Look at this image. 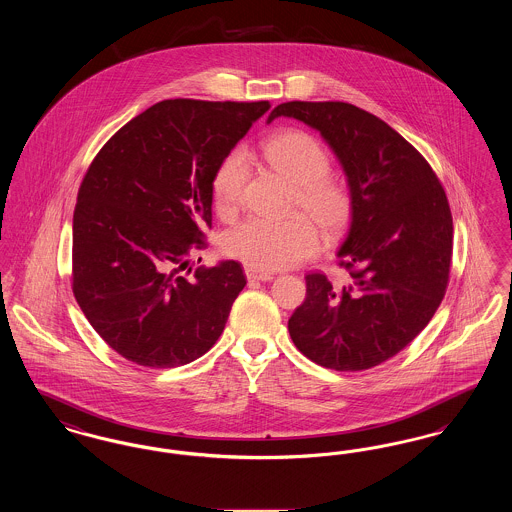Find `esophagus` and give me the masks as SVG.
Segmentation results:
<instances>
[{"instance_id":"34e87169","label":"esophagus","mask_w":512,"mask_h":512,"mask_svg":"<svg viewBox=\"0 0 512 512\" xmlns=\"http://www.w3.org/2000/svg\"><path fill=\"white\" fill-rule=\"evenodd\" d=\"M245 276H247V280H259V282H268V280L274 278V274L268 272V270L251 267H245Z\"/></svg>"}]
</instances>
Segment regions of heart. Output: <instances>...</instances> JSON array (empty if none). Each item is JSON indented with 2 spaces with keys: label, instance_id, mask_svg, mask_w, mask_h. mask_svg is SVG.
Wrapping results in <instances>:
<instances>
[{
  "label": "heart",
  "instance_id": "obj_1",
  "mask_svg": "<svg viewBox=\"0 0 512 512\" xmlns=\"http://www.w3.org/2000/svg\"><path fill=\"white\" fill-rule=\"evenodd\" d=\"M265 161L293 184L292 205L313 219L326 236H336L351 215L349 190L330 172V155L315 136L303 130H284L263 146ZM247 161L232 151L213 174L211 192L222 217L238 211L244 197ZM309 218V219H310ZM303 215L286 219L249 217L224 234L222 249L228 257L251 268H286L318 251L315 225Z\"/></svg>",
  "mask_w": 512,
  "mask_h": 512
}]
</instances>
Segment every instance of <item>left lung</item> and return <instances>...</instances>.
Returning a JSON list of instances; mask_svg holds the SVG:
<instances>
[{"instance_id":"8db88e82","label":"left lung","mask_w":512,"mask_h":512,"mask_svg":"<svg viewBox=\"0 0 512 512\" xmlns=\"http://www.w3.org/2000/svg\"><path fill=\"white\" fill-rule=\"evenodd\" d=\"M317 128L347 174L351 224L338 257L345 282L305 276L288 330L313 363L340 372L378 366L426 328L449 284L453 217L430 163L390 124L343 101H288L268 122Z\"/></svg>"}]
</instances>
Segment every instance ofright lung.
Returning <instances> with one entry per match:
<instances>
[{
  "mask_svg": "<svg viewBox=\"0 0 512 512\" xmlns=\"http://www.w3.org/2000/svg\"><path fill=\"white\" fill-rule=\"evenodd\" d=\"M268 109L165 99L126 122L88 167L74 207L73 293L124 359L188 365L219 340L244 268L224 261L192 272L190 259L207 247L213 174Z\"/></svg>",
  "mask_w": 512,
  "mask_h": 512,
  "instance_id": "right-lung-1",
  "label": "right lung"
}]
</instances>
